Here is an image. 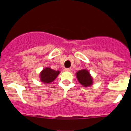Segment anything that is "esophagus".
Returning <instances> with one entry per match:
<instances>
[{"label": "esophagus", "mask_w": 131, "mask_h": 131, "mask_svg": "<svg viewBox=\"0 0 131 131\" xmlns=\"http://www.w3.org/2000/svg\"><path fill=\"white\" fill-rule=\"evenodd\" d=\"M64 70L66 71H71V68H65Z\"/></svg>", "instance_id": "1"}]
</instances>
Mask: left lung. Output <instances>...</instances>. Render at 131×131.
<instances>
[{"instance_id":"left-lung-1","label":"left lung","mask_w":131,"mask_h":131,"mask_svg":"<svg viewBox=\"0 0 131 131\" xmlns=\"http://www.w3.org/2000/svg\"><path fill=\"white\" fill-rule=\"evenodd\" d=\"M76 76L80 84H82L83 86L88 87L91 86L93 83L92 77L87 69H81L78 71L76 73Z\"/></svg>"}]
</instances>
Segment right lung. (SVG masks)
Masks as SVG:
<instances>
[{
    "instance_id": "obj_1",
    "label": "right lung",
    "mask_w": 131,
    "mask_h": 131,
    "mask_svg": "<svg viewBox=\"0 0 131 131\" xmlns=\"http://www.w3.org/2000/svg\"><path fill=\"white\" fill-rule=\"evenodd\" d=\"M60 73V71H55L50 68L42 69L40 73V81L45 83H50L56 79Z\"/></svg>"
}]
</instances>
